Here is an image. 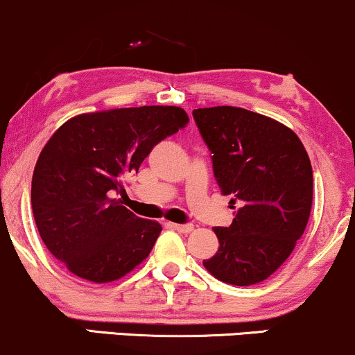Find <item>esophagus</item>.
Returning a JSON list of instances; mask_svg holds the SVG:
<instances>
[{
  "label": "esophagus",
  "mask_w": 355,
  "mask_h": 355,
  "mask_svg": "<svg viewBox=\"0 0 355 355\" xmlns=\"http://www.w3.org/2000/svg\"><path fill=\"white\" fill-rule=\"evenodd\" d=\"M172 227L173 230L180 232V234H190V232L193 230V225H191V223H185V225H183V223H172Z\"/></svg>",
  "instance_id": "obj_1"
}]
</instances>
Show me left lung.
Returning <instances> with one entry per match:
<instances>
[{
    "label": "left lung",
    "mask_w": 355,
    "mask_h": 355,
    "mask_svg": "<svg viewBox=\"0 0 355 355\" xmlns=\"http://www.w3.org/2000/svg\"><path fill=\"white\" fill-rule=\"evenodd\" d=\"M223 195L239 203L230 227H215L218 250L203 267L220 282L270 277L302 237L312 209V165L300 138L274 118L239 107L193 110ZM235 209V207H234Z\"/></svg>",
    "instance_id": "left-lung-1"
}]
</instances>
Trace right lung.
<instances>
[{"label": "right lung", "instance_id": "right-lung-1", "mask_svg": "<svg viewBox=\"0 0 355 355\" xmlns=\"http://www.w3.org/2000/svg\"><path fill=\"white\" fill-rule=\"evenodd\" d=\"M180 107L113 108L64 121L43 146L31 182V207L48 250L80 279H121L150 255L162 232L110 191L138 172L158 141L185 128Z\"/></svg>", "mask_w": 355, "mask_h": 355}]
</instances>
